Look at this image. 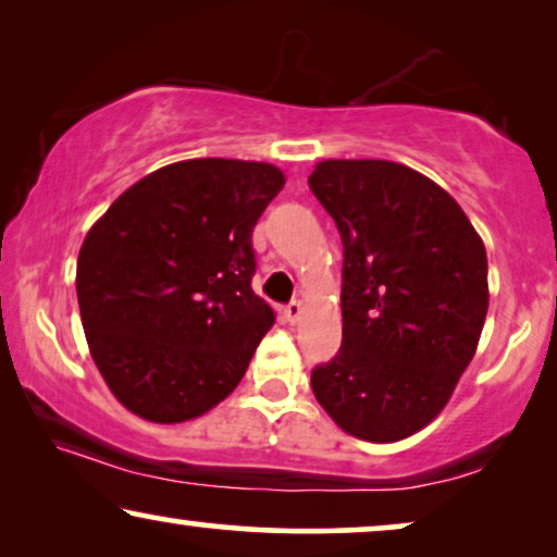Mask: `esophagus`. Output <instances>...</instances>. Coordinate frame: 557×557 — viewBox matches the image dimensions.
I'll use <instances>...</instances> for the list:
<instances>
[{
    "instance_id": "1",
    "label": "esophagus",
    "mask_w": 557,
    "mask_h": 557,
    "mask_svg": "<svg viewBox=\"0 0 557 557\" xmlns=\"http://www.w3.org/2000/svg\"><path fill=\"white\" fill-rule=\"evenodd\" d=\"M301 314H304L301 301H288L286 307H284V317H286V322L296 324V322H299V319H301Z\"/></svg>"
}]
</instances>
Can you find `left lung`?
I'll list each match as a JSON object with an SVG mask.
<instances>
[{"instance_id": "obj_1", "label": "left lung", "mask_w": 557, "mask_h": 557, "mask_svg": "<svg viewBox=\"0 0 557 557\" xmlns=\"http://www.w3.org/2000/svg\"><path fill=\"white\" fill-rule=\"evenodd\" d=\"M309 187L345 248L342 347L311 370V391L357 438H408L444 410L476 352L484 243L459 202L406 164L326 159Z\"/></svg>"}]
</instances>
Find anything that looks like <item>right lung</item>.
I'll return each mask as SVG.
<instances>
[{"label":"right lung","mask_w":557,"mask_h":557,"mask_svg":"<svg viewBox=\"0 0 557 557\" xmlns=\"http://www.w3.org/2000/svg\"><path fill=\"white\" fill-rule=\"evenodd\" d=\"M265 162L187 159L147 174L81 246L78 307L106 385L132 413L182 423L246 375L273 309L250 235L284 187Z\"/></svg>","instance_id":"add662e5"}]
</instances>
